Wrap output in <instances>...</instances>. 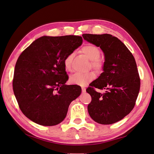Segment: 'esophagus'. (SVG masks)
<instances>
[{"label": "esophagus", "instance_id": "obj_1", "mask_svg": "<svg viewBox=\"0 0 154 154\" xmlns=\"http://www.w3.org/2000/svg\"><path fill=\"white\" fill-rule=\"evenodd\" d=\"M81 89H82V92H86V88L85 87H83V86H82Z\"/></svg>", "mask_w": 154, "mask_h": 154}]
</instances>
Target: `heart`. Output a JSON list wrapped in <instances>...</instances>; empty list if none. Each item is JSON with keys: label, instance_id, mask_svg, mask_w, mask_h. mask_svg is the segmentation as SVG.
<instances>
[{"label": "heart", "instance_id": "1", "mask_svg": "<svg viewBox=\"0 0 154 154\" xmlns=\"http://www.w3.org/2000/svg\"><path fill=\"white\" fill-rule=\"evenodd\" d=\"M81 51L90 60H91L92 68L97 72H100L103 67V62L100 58V50L97 47L94 45H86L82 47ZM74 54L73 53H69L64 60V65L67 71H72V62ZM96 75L94 72L80 73L78 72L73 74L69 77L70 83L77 85H85L88 82L93 81L95 79Z\"/></svg>", "mask_w": 154, "mask_h": 154}]
</instances>
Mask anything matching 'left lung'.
Here are the masks:
<instances>
[{
	"mask_svg": "<svg viewBox=\"0 0 154 154\" xmlns=\"http://www.w3.org/2000/svg\"><path fill=\"white\" fill-rule=\"evenodd\" d=\"M87 42L105 54L103 72L86 89L92 97L89 115L101 124H112L131 112L139 95L140 79L135 58L119 39L111 34H83ZM103 89L101 93L95 90Z\"/></svg>",
	"mask_w": 154,
	"mask_h": 154,
	"instance_id": "8db88e82",
	"label": "left lung"
}]
</instances>
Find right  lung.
<instances>
[{
    "label": "right lung",
    "mask_w": 154,
    "mask_h": 154,
    "mask_svg": "<svg viewBox=\"0 0 154 154\" xmlns=\"http://www.w3.org/2000/svg\"><path fill=\"white\" fill-rule=\"evenodd\" d=\"M81 36H42L26 48L15 64L13 90L22 112L38 124L52 126L66 116L81 86L66 85L65 57L81 45Z\"/></svg>",
    "instance_id": "obj_1"
}]
</instances>
